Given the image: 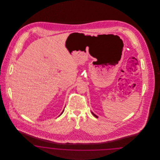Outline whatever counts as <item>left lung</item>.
<instances>
[{"mask_svg": "<svg viewBox=\"0 0 160 160\" xmlns=\"http://www.w3.org/2000/svg\"><path fill=\"white\" fill-rule=\"evenodd\" d=\"M92 114H93V116H95V117H96V118H98V116H97V115H95V114H94V113H92Z\"/></svg>", "mask_w": 160, "mask_h": 160, "instance_id": "8db88e82", "label": "left lung"}]
</instances>
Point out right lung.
Here are the masks:
<instances>
[{"label":"right lung","mask_w":160,"mask_h":160,"mask_svg":"<svg viewBox=\"0 0 160 160\" xmlns=\"http://www.w3.org/2000/svg\"><path fill=\"white\" fill-rule=\"evenodd\" d=\"M63 112H64V110H63V111H62V113H61V114H60V115H59V116H61V114H62V113H63Z\"/></svg>","instance_id":"1"}]
</instances>
